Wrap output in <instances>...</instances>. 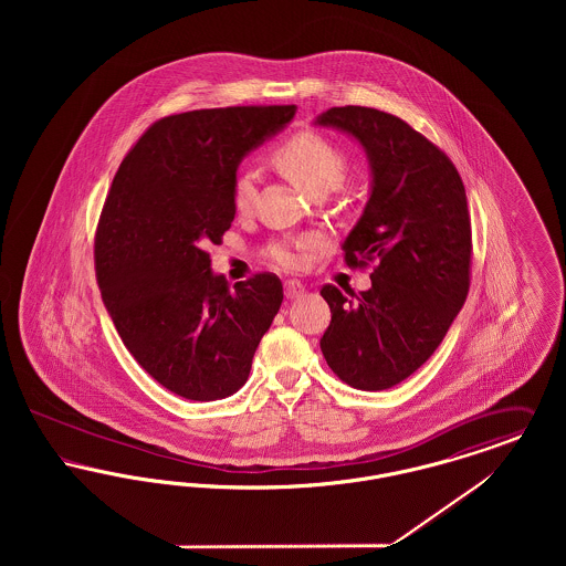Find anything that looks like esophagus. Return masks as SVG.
Listing matches in <instances>:
<instances>
[{
    "label": "esophagus",
    "mask_w": 566,
    "mask_h": 566,
    "mask_svg": "<svg viewBox=\"0 0 566 566\" xmlns=\"http://www.w3.org/2000/svg\"><path fill=\"white\" fill-rule=\"evenodd\" d=\"M303 293H305L303 282H298V280H286L284 282V295H286V298H296V296H301Z\"/></svg>",
    "instance_id": "esophagus-1"
}]
</instances>
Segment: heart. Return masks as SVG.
I'll use <instances>...</instances> for the list:
<instances>
[{
	"label": "heart",
	"mask_w": 566,
	"mask_h": 566,
	"mask_svg": "<svg viewBox=\"0 0 566 566\" xmlns=\"http://www.w3.org/2000/svg\"><path fill=\"white\" fill-rule=\"evenodd\" d=\"M280 171H284L296 187L312 195H324L337 189L348 174V157L333 139L316 132H296L286 137L271 155ZM256 192V180L250 169H238L231 182V201L238 212H248ZM312 243L310 235L271 242L268 256L275 265L293 270L301 265V250Z\"/></svg>",
	"instance_id": "b5f03b06"
}]
</instances>
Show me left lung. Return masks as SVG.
Here are the masks:
<instances>
[{"mask_svg": "<svg viewBox=\"0 0 566 566\" xmlns=\"http://www.w3.org/2000/svg\"><path fill=\"white\" fill-rule=\"evenodd\" d=\"M318 125L354 135L367 150L374 189L344 243L348 268L371 271L352 298L321 295L331 324L321 337L331 371L358 390H386L420 369L443 342L471 284V214L450 157L399 116L344 106Z\"/></svg>", "mask_w": 566, "mask_h": 566, "instance_id": "1", "label": "left lung"}]
</instances>
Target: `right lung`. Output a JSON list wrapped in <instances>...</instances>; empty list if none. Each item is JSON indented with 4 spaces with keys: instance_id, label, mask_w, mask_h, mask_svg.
Masks as SVG:
<instances>
[{
    "instance_id": "obj_1",
    "label": "right lung",
    "mask_w": 566,
    "mask_h": 566,
    "mask_svg": "<svg viewBox=\"0 0 566 566\" xmlns=\"http://www.w3.org/2000/svg\"><path fill=\"white\" fill-rule=\"evenodd\" d=\"M296 106L192 109L153 123L120 163L95 231V273L123 344L150 377L189 401L245 384L282 305L263 271L233 291L210 265L235 208L245 153L293 120Z\"/></svg>"
}]
</instances>
